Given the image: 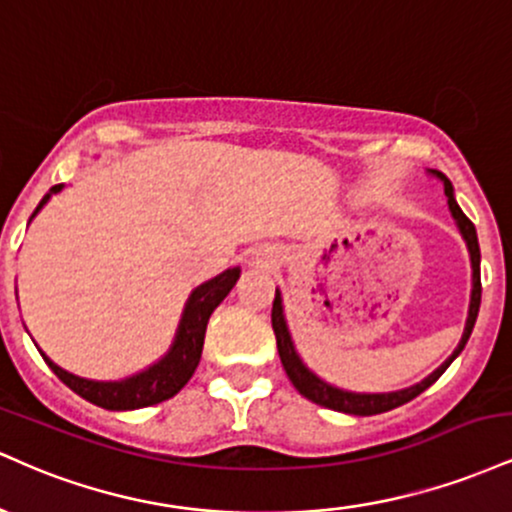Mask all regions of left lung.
I'll use <instances>...</instances> for the list:
<instances>
[{"instance_id": "obj_1", "label": "left lung", "mask_w": 512, "mask_h": 512, "mask_svg": "<svg viewBox=\"0 0 512 512\" xmlns=\"http://www.w3.org/2000/svg\"><path fill=\"white\" fill-rule=\"evenodd\" d=\"M440 180H443L445 185V197H448V207L452 211V216H455L457 226H460L464 240H467V248H469V255H472V276H474V289H472V303H469V317H467V327H464V334L460 339V344H457V349L452 351V356L448 361L443 363L438 370H433L431 375H428L426 380H421L419 385L414 387H407V390H399V392H387V395H356V392H344V390H337V387L322 383L320 378H315L313 373H310L308 368L303 366L301 358L296 356V349H293L291 344V337H289V330H286V322H284V313H281V296L279 291L274 293V303H272V327H274V334H276V349H279V358H281V366H284L286 375H289V380L296 387L298 392L305 399H310V402L320 404V407H327V409H334V411H344V414H356V416H370V414H383V411H390L395 407H402V404L411 402L414 397H419L421 392L426 390V387H431L440 375L445 373V368L450 366L452 361H455L457 356H460V351L464 349V344H467L469 334L474 330V322H477V315H479V305H481V274H479V262H481V255H479V240H477V228H474V223L464 216V211L457 207L455 197H452V185L450 180L445 178L443 173H436Z\"/></svg>"}]
</instances>
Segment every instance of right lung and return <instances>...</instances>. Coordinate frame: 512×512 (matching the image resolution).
<instances>
[{
    "instance_id": "obj_1",
    "label": "right lung",
    "mask_w": 512,
    "mask_h": 512,
    "mask_svg": "<svg viewBox=\"0 0 512 512\" xmlns=\"http://www.w3.org/2000/svg\"><path fill=\"white\" fill-rule=\"evenodd\" d=\"M62 185H55L52 190L40 199V204L35 207L33 216L43 209V204L60 192ZM240 276V269H226V272L214 276V279L202 284L199 289L192 291L190 301L185 305V313H182L178 337H175L173 349L168 351V356L163 361H158L156 366H151L144 373L134 375V378L122 380V383H96V380L79 378V375L67 373L60 366L50 361L43 354L45 363L52 368V373L62 380L69 390H74L76 395L84 397L86 402L96 404L103 409H142L151 407V404L166 402L173 395H178L182 387L187 385V380L192 378L195 368L199 366V358H202V346H204V332H207V322L211 313L216 310L223 298L228 296V291L236 286Z\"/></svg>"
}]
</instances>
